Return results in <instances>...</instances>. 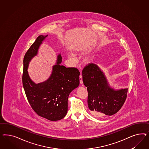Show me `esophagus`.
Masks as SVG:
<instances>
[{
	"label": "esophagus",
	"instance_id": "34e87169",
	"mask_svg": "<svg viewBox=\"0 0 149 149\" xmlns=\"http://www.w3.org/2000/svg\"><path fill=\"white\" fill-rule=\"evenodd\" d=\"M79 78H80V84L82 85L83 84V81H82V75L81 74L80 75Z\"/></svg>",
	"mask_w": 149,
	"mask_h": 149
}]
</instances>
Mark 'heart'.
<instances>
[{
    "label": "heart",
    "instance_id": "1",
    "mask_svg": "<svg viewBox=\"0 0 149 149\" xmlns=\"http://www.w3.org/2000/svg\"><path fill=\"white\" fill-rule=\"evenodd\" d=\"M68 56L69 58H71L72 59V61H74V62H76L77 61V59L75 58L74 55L72 54V53L69 52L68 54Z\"/></svg>",
    "mask_w": 149,
    "mask_h": 149
}]
</instances>
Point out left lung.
<instances>
[{
  "label": "left lung",
  "instance_id": "obj_1",
  "mask_svg": "<svg viewBox=\"0 0 149 149\" xmlns=\"http://www.w3.org/2000/svg\"><path fill=\"white\" fill-rule=\"evenodd\" d=\"M82 75L88 91V107L92 115L111 116L121 108L126 99L127 88L116 89L111 86L103 71L95 64L86 66Z\"/></svg>",
  "mask_w": 149,
  "mask_h": 149
}]
</instances>
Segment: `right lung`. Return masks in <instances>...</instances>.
<instances>
[{"mask_svg":"<svg viewBox=\"0 0 149 149\" xmlns=\"http://www.w3.org/2000/svg\"><path fill=\"white\" fill-rule=\"evenodd\" d=\"M47 36L48 35L38 36L24 57L23 86L34 111L40 116L56 121L67 115L68 97L80 84V72L77 68H66L61 65L62 58L59 54L49 77L38 84L32 80L28 72L29 64L38 54L40 45Z\"/></svg>","mask_w":149,"mask_h":149,"instance_id":"1","label":"right lung"}]
</instances>
